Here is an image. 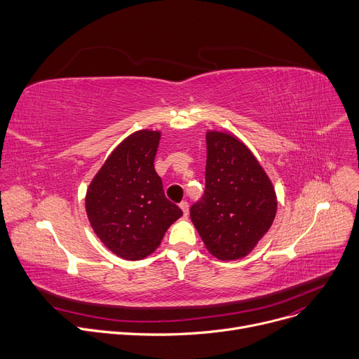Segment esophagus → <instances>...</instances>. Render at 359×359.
<instances>
[{
  "label": "esophagus",
  "instance_id": "esophagus-1",
  "mask_svg": "<svg viewBox=\"0 0 359 359\" xmlns=\"http://www.w3.org/2000/svg\"><path fill=\"white\" fill-rule=\"evenodd\" d=\"M179 206H180V209L183 210V213H184V215H187V213H189V203H187L186 201L180 202V205H179Z\"/></svg>",
  "mask_w": 359,
  "mask_h": 359
}]
</instances>
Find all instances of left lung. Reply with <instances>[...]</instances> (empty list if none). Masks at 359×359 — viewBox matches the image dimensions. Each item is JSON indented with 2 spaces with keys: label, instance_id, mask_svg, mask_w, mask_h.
I'll return each instance as SVG.
<instances>
[{
  "label": "left lung",
  "instance_id": "obj_1",
  "mask_svg": "<svg viewBox=\"0 0 359 359\" xmlns=\"http://www.w3.org/2000/svg\"><path fill=\"white\" fill-rule=\"evenodd\" d=\"M205 194L190 219L206 250L219 259L248 255L277 212L273 183L255 156L231 133H206Z\"/></svg>",
  "mask_w": 359,
  "mask_h": 359
}]
</instances>
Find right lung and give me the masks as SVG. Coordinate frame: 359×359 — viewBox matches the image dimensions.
<instances>
[{
    "label": "right lung",
    "mask_w": 359,
    "mask_h": 359,
    "mask_svg": "<svg viewBox=\"0 0 359 359\" xmlns=\"http://www.w3.org/2000/svg\"><path fill=\"white\" fill-rule=\"evenodd\" d=\"M161 133L128 135L92 179L85 208L104 245L124 259H142L157 250L165 231L183 212L164 196L154 170Z\"/></svg>",
    "instance_id": "right-lung-1"
}]
</instances>
